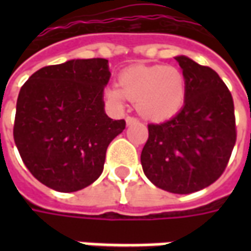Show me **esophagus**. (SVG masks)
Segmentation results:
<instances>
[{
    "label": "esophagus",
    "instance_id": "obj_1",
    "mask_svg": "<svg viewBox=\"0 0 251 251\" xmlns=\"http://www.w3.org/2000/svg\"><path fill=\"white\" fill-rule=\"evenodd\" d=\"M133 124H138V120L134 118V117H131V115H127L126 117V125H133Z\"/></svg>",
    "mask_w": 251,
    "mask_h": 251
}]
</instances>
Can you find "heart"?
I'll return each instance as SVG.
<instances>
[{"mask_svg": "<svg viewBox=\"0 0 251 251\" xmlns=\"http://www.w3.org/2000/svg\"><path fill=\"white\" fill-rule=\"evenodd\" d=\"M187 80L174 66H136L121 72L118 87L106 91L107 98L122 104L125 98L136 104L138 114L149 121L168 120L183 107Z\"/></svg>", "mask_w": 251, "mask_h": 251, "instance_id": "heart-1", "label": "heart"}]
</instances>
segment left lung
<instances>
[{"instance_id": "1", "label": "left lung", "mask_w": 251, "mask_h": 251, "mask_svg": "<svg viewBox=\"0 0 251 251\" xmlns=\"http://www.w3.org/2000/svg\"><path fill=\"white\" fill-rule=\"evenodd\" d=\"M176 60L187 80L184 106L174 118L148 125L141 164L156 187L184 195L221 177L237 141V127L231 93L221 76L189 57Z\"/></svg>"}]
</instances>
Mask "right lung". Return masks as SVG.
Masks as SVG:
<instances>
[{"instance_id":"add662e5","label":"right lung","mask_w":251,"mask_h":251,"mask_svg":"<svg viewBox=\"0 0 251 251\" xmlns=\"http://www.w3.org/2000/svg\"><path fill=\"white\" fill-rule=\"evenodd\" d=\"M106 59L47 66L24 83L17 98L13 137L25 167L59 192L86 188L103 171L109 144L125 129L104 113Z\"/></svg>"}]
</instances>
